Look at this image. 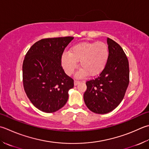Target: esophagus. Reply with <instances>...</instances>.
Segmentation results:
<instances>
[{"instance_id":"34e87169","label":"esophagus","mask_w":149,"mask_h":149,"mask_svg":"<svg viewBox=\"0 0 149 149\" xmlns=\"http://www.w3.org/2000/svg\"><path fill=\"white\" fill-rule=\"evenodd\" d=\"M79 83H80V81H77V80H75V81H74V85H75V86H77V84H79Z\"/></svg>"}]
</instances>
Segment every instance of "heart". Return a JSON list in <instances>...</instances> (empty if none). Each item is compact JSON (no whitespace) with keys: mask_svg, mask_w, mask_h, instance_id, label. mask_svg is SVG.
<instances>
[{"mask_svg":"<svg viewBox=\"0 0 149 149\" xmlns=\"http://www.w3.org/2000/svg\"><path fill=\"white\" fill-rule=\"evenodd\" d=\"M109 57V48L103 42H83L73 46L70 52H64L61 57L62 66L68 75H71L80 61L82 67L76 74L83 78L90 74L94 76L100 74L105 67Z\"/></svg>","mask_w":149,"mask_h":149,"instance_id":"heart-1","label":"heart"}]
</instances>
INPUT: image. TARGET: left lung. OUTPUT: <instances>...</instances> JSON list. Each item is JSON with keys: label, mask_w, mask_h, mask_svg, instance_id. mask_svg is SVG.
Here are the masks:
<instances>
[{"label": "left lung", "mask_w": 149, "mask_h": 149, "mask_svg": "<svg viewBox=\"0 0 149 149\" xmlns=\"http://www.w3.org/2000/svg\"><path fill=\"white\" fill-rule=\"evenodd\" d=\"M109 57L103 71L94 79L86 81L83 98L92 112L104 114L117 107L125 96L129 83V64L123 49L107 38Z\"/></svg>", "instance_id": "obj_1"}]
</instances>
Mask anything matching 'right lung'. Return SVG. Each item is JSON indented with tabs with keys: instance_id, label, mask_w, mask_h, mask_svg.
<instances>
[{
	"instance_id": "1",
	"label": "right lung",
	"mask_w": 149,
	"mask_h": 149,
	"mask_svg": "<svg viewBox=\"0 0 149 149\" xmlns=\"http://www.w3.org/2000/svg\"><path fill=\"white\" fill-rule=\"evenodd\" d=\"M73 37L43 39L32 45L22 64L25 92L31 103L41 111H57L66 103L74 80L61 66V57Z\"/></svg>"
}]
</instances>
